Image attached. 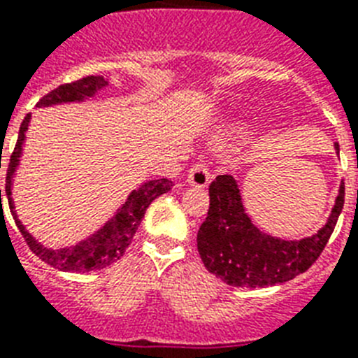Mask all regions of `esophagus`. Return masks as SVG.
I'll return each instance as SVG.
<instances>
[{
  "label": "esophagus",
  "mask_w": 358,
  "mask_h": 358,
  "mask_svg": "<svg viewBox=\"0 0 358 358\" xmlns=\"http://www.w3.org/2000/svg\"><path fill=\"white\" fill-rule=\"evenodd\" d=\"M211 182V173L207 169V165L203 162H196L191 167L187 174V184L194 185V187H206Z\"/></svg>",
  "instance_id": "esophagus-1"
}]
</instances>
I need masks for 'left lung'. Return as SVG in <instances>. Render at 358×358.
Segmentation results:
<instances>
[{
	"mask_svg": "<svg viewBox=\"0 0 358 358\" xmlns=\"http://www.w3.org/2000/svg\"><path fill=\"white\" fill-rule=\"evenodd\" d=\"M342 207L344 182L324 227L306 238L282 240L258 229L245 213L236 180L220 174L209 185V211L196 235L198 253L207 271L229 286L266 287L293 280L320 257Z\"/></svg>",
	"mask_w": 358,
	"mask_h": 358,
	"instance_id": "left-lung-1",
	"label": "left lung"
}]
</instances>
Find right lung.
I'll return each instance as SVG.
<instances>
[{"label": "right lung", "mask_w": 358, "mask_h": 358, "mask_svg": "<svg viewBox=\"0 0 358 358\" xmlns=\"http://www.w3.org/2000/svg\"><path fill=\"white\" fill-rule=\"evenodd\" d=\"M107 85H109V82H107L103 76L82 78V80H78V82L65 83V85H59L58 89L50 91L49 94L43 96V98L38 101L36 107H50V105L72 103V101H85L89 100V98H94L96 92H100L101 89H105ZM29 123H31V114H27L25 120L21 122L16 147H14V152H12L10 156V162H8L7 182H5L8 207H10V213L12 216H14V220H16L17 229L21 231V235H23V238H25L27 245L31 248L32 253H34L36 257H40L41 260L49 264V266L59 269V271L85 273L109 267L110 264H114L116 260H120V258L123 257L125 249L129 248L134 233H136L138 225H140L143 215H145L147 207L151 206V202L155 198L171 191L174 184L167 178L149 180V182L142 184L138 189H134L133 193L129 194L127 200H125V202L122 203V207L116 211V215H114L109 222H105V225H101L94 235L82 240V242H78L76 245H71V248H45L43 244H40V242L25 229V225L17 220V215L16 211H14V202H12V180H14V173H16L17 165H20V158L21 152H23V143H25V133L27 129H29Z\"/></svg>", "instance_id": "right-lung-1"}]
</instances>
